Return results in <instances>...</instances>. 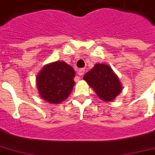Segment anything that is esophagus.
<instances>
[{
  "label": "esophagus",
  "mask_w": 155,
  "mask_h": 155,
  "mask_svg": "<svg viewBox=\"0 0 155 155\" xmlns=\"http://www.w3.org/2000/svg\"><path fill=\"white\" fill-rule=\"evenodd\" d=\"M84 72H85V70L84 69V68H82V69H79V70H78V75L83 76L84 74Z\"/></svg>",
  "instance_id": "obj_1"
}]
</instances>
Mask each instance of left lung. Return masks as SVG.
Here are the masks:
<instances>
[{"mask_svg":"<svg viewBox=\"0 0 155 155\" xmlns=\"http://www.w3.org/2000/svg\"><path fill=\"white\" fill-rule=\"evenodd\" d=\"M84 79L100 98L106 101H113L122 90L118 77L110 66L104 64H96L85 74Z\"/></svg>","mask_w":155,"mask_h":155,"instance_id":"left-lung-1","label":"left lung"}]
</instances>
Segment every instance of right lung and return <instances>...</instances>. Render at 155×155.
<instances>
[{
  "mask_svg": "<svg viewBox=\"0 0 155 155\" xmlns=\"http://www.w3.org/2000/svg\"><path fill=\"white\" fill-rule=\"evenodd\" d=\"M75 71L64 61L45 65L36 78L41 98L54 104L61 103L71 94L74 86Z\"/></svg>",
  "mask_w": 155,
  "mask_h": 155,
  "instance_id": "add662e5",
  "label": "right lung"
}]
</instances>
